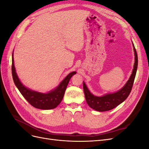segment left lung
<instances>
[{
	"label": "left lung",
	"instance_id": "left-lung-1",
	"mask_svg": "<svg viewBox=\"0 0 149 149\" xmlns=\"http://www.w3.org/2000/svg\"><path fill=\"white\" fill-rule=\"evenodd\" d=\"M132 45L135 55L134 68L131 76H130L127 82L126 83L123 88L116 93L107 94L102 96L99 97L94 96L92 93H90L86 85L84 82H83V90L86 101L89 106L91 107L92 109L100 112L111 110L124 102L129 96L132 88L138 65V57L136 49L135 48L133 43Z\"/></svg>",
	"mask_w": 149,
	"mask_h": 149
}]
</instances>
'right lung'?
Instances as JSON below:
<instances>
[{"label":"right lung","instance_id":"right-lung-1","mask_svg":"<svg viewBox=\"0 0 149 149\" xmlns=\"http://www.w3.org/2000/svg\"><path fill=\"white\" fill-rule=\"evenodd\" d=\"M12 73L13 81H14L15 86L25 100L35 108L48 110L54 109L60 104L63 98L65 90L71 78L76 73V72H71L68 74L66 78L58 86V87L47 93H42L32 91V90L26 88L21 83L15 71L13 53Z\"/></svg>","mask_w":149,"mask_h":149}]
</instances>
